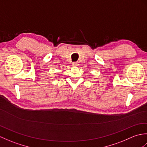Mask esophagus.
<instances>
[{
  "mask_svg": "<svg viewBox=\"0 0 147 147\" xmlns=\"http://www.w3.org/2000/svg\"><path fill=\"white\" fill-rule=\"evenodd\" d=\"M72 64H73V66H74V67L78 66V65H79V64L78 63V62H73V63H72Z\"/></svg>",
  "mask_w": 147,
  "mask_h": 147,
  "instance_id": "34e87169",
  "label": "esophagus"
}]
</instances>
